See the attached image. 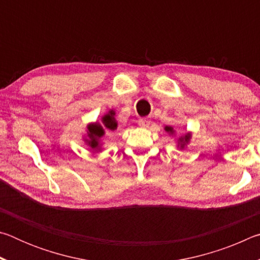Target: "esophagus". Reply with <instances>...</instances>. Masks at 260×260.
<instances>
[{"instance_id": "34e87169", "label": "esophagus", "mask_w": 260, "mask_h": 260, "mask_svg": "<svg viewBox=\"0 0 260 260\" xmlns=\"http://www.w3.org/2000/svg\"><path fill=\"white\" fill-rule=\"evenodd\" d=\"M150 120L147 119V118H141V119L139 120V125L141 127H149V125H150Z\"/></svg>"}]
</instances>
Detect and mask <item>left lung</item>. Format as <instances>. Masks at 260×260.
<instances>
[{"label":"left lung","mask_w":260,"mask_h":260,"mask_svg":"<svg viewBox=\"0 0 260 260\" xmlns=\"http://www.w3.org/2000/svg\"><path fill=\"white\" fill-rule=\"evenodd\" d=\"M164 129H165V132L166 133H169L170 135H174L175 134V131H174V128L172 126H165L164 127ZM190 139H191V133H184L183 135H181V136H179L178 138V140H177V142H178V148H180L182 150V149H184V147L187 146V144L190 142Z\"/></svg>","instance_id":"1"}]
</instances>
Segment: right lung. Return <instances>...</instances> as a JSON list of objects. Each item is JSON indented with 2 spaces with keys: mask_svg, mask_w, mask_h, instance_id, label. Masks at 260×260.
I'll use <instances>...</instances> for the list:
<instances>
[{
  "mask_svg": "<svg viewBox=\"0 0 260 260\" xmlns=\"http://www.w3.org/2000/svg\"><path fill=\"white\" fill-rule=\"evenodd\" d=\"M116 111L114 110H109L107 114L102 117L103 126L100 122H90L87 125V134L83 136V141L89 147L91 150H101L102 149V138L105 135V129L113 132L118 128V122L116 120ZM106 128L104 129V127Z\"/></svg>",
  "mask_w": 260,
  "mask_h": 260,
  "instance_id": "right-lung-1",
  "label": "right lung"
}]
</instances>
